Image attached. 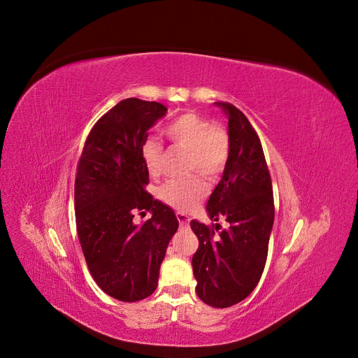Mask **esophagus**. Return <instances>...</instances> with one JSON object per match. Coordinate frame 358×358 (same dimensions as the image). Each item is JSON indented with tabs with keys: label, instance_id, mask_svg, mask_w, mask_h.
Wrapping results in <instances>:
<instances>
[{
	"label": "esophagus",
	"instance_id": "esophagus-1",
	"mask_svg": "<svg viewBox=\"0 0 358 358\" xmlns=\"http://www.w3.org/2000/svg\"><path fill=\"white\" fill-rule=\"evenodd\" d=\"M176 218H178L179 224H180L182 227H187V225L189 224V216H188V215H185V213H180V212H178V213H176Z\"/></svg>",
	"mask_w": 358,
	"mask_h": 358
}]
</instances>
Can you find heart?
I'll return each mask as SVG.
<instances>
[{
	"label": "heart",
	"mask_w": 358,
	"mask_h": 358,
	"mask_svg": "<svg viewBox=\"0 0 358 358\" xmlns=\"http://www.w3.org/2000/svg\"><path fill=\"white\" fill-rule=\"evenodd\" d=\"M164 134L175 148L187 150V170L200 173L204 178L215 179L224 171L231 152V140L227 128L210 124L208 117L196 112H187L171 121ZM143 164L150 175H159L164 148L157 138H146L140 149ZM208 192L200 176L176 179L164 183L158 191L162 203L179 212H189Z\"/></svg>",
	"instance_id": "b5f03b06"
}]
</instances>
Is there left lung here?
I'll return each mask as SVG.
<instances>
[{
	"label": "left lung",
	"mask_w": 358,
	"mask_h": 358,
	"mask_svg": "<svg viewBox=\"0 0 358 358\" xmlns=\"http://www.w3.org/2000/svg\"><path fill=\"white\" fill-rule=\"evenodd\" d=\"M216 104L229 115L231 152L206 209L212 221L224 216L229 227L220 231V224L191 221L199 237L192 270L200 300L213 308H230L251 294L263 275L275 204L272 179L254 127L236 106Z\"/></svg>",
	"instance_id": "1"
}]
</instances>
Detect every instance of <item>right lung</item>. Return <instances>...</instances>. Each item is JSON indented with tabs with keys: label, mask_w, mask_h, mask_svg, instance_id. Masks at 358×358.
<instances>
[{
	"label": "right lung",
	"mask_w": 358,
	"mask_h": 358,
	"mask_svg": "<svg viewBox=\"0 0 358 358\" xmlns=\"http://www.w3.org/2000/svg\"><path fill=\"white\" fill-rule=\"evenodd\" d=\"M167 112L157 101L127 99L95 122L78 162L76 227L90 273L106 294L138 301L157 289L159 266L179 221L146 191L140 149L148 129ZM136 211H150L143 224Z\"/></svg>",
	"instance_id": "add662e5"
}]
</instances>
